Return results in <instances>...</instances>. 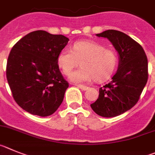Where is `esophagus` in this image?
I'll list each match as a JSON object with an SVG mask.
<instances>
[{"mask_svg":"<svg viewBox=\"0 0 155 155\" xmlns=\"http://www.w3.org/2000/svg\"><path fill=\"white\" fill-rule=\"evenodd\" d=\"M76 86L77 87H79V89H81L82 90H88V86H83V85H76Z\"/></svg>","mask_w":155,"mask_h":155,"instance_id":"34e87169","label":"esophagus"}]
</instances>
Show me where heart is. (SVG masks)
I'll return each instance as SVG.
<instances>
[{
    "instance_id": "1",
    "label": "heart",
    "mask_w": 155,
    "mask_h": 155,
    "mask_svg": "<svg viewBox=\"0 0 155 155\" xmlns=\"http://www.w3.org/2000/svg\"><path fill=\"white\" fill-rule=\"evenodd\" d=\"M58 66L66 76H69L80 64L82 67L71 75L73 83H83L94 79L103 82L110 77L117 67L119 58L115 51L106 48L95 41H79L72 45V49L65 48L58 55Z\"/></svg>"
}]
</instances>
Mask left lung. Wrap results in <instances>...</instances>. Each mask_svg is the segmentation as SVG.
Returning a JSON list of instances; mask_svg holds the SVG:
<instances>
[{
  "label": "left lung",
  "instance_id": "obj_1",
  "mask_svg": "<svg viewBox=\"0 0 155 155\" xmlns=\"http://www.w3.org/2000/svg\"><path fill=\"white\" fill-rule=\"evenodd\" d=\"M108 38L120 55L118 69L109 83L99 90V97L90 104L95 113L114 117L131 109L138 102L148 79V64L142 46L117 30L97 34Z\"/></svg>",
  "mask_w": 155,
  "mask_h": 155
}]
</instances>
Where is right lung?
<instances>
[{"mask_svg":"<svg viewBox=\"0 0 155 155\" xmlns=\"http://www.w3.org/2000/svg\"><path fill=\"white\" fill-rule=\"evenodd\" d=\"M69 39L62 35L35 31L12 48L6 76L15 102L33 115L47 117L57 110L69 83L57 58Z\"/></svg>","mask_w":155,"mask_h":155,"instance_id":"right-lung-1","label":"right lung"}]
</instances>
